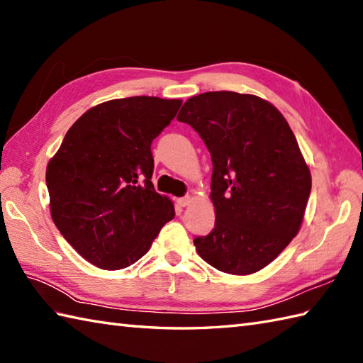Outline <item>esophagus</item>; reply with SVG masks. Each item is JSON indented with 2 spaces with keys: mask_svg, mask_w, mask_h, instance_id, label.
<instances>
[{
  "mask_svg": "<svg viewBox=\"0 0 363 363\" xmlns=\"http://www.w3.org/2000/svg\"><path fill=\"white\" fill-rule=\"evenodd\" d=\"M190 201H191L190 196H184V198L177 199V206H179V207H186V206L190 204Z\"/></svg>",
  "mask_w": 363,
  "mask_h": 363,
  "instance_id": "1",
  "label": "esophagus"
}]
</instances>
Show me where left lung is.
Segmentation results:
<instances>
[{
	"label": "left lung",
	"instance_id": "obj_1",
	"mask_svg": "<svg viewBox=\"0 0 363 363\" xmlns=\"http://www.w3.org/2000/svg\"><path fill=\"white\" fill-rule=\"evenodd\" d=\"M212 157L215 228L196 237L207 264L251 274L273 262L298 234L312 179L282 113L265 99L235 91L189 98L177 115Z\"/></svg>",
	"mask_w": 363,
	"mask_h": 363
}]
</instances>
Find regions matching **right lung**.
Segmentation results:
<instances>
[{
	"label": "right lung",
	"instance_id": "obj_1",
	"mask_svg": "<svg viewBox=\"0 0 363 363\" xmlns=\"http://www.w3.org/2000/svg\"><path fill=\"white\" fill-rule=\"evenodd\" d=\"M181 99L130 96L91 107L46 167L54 225L90 264L121 269L145 256L174 207L151 182V143Z\"/></svg>",
	"mask_w": 363,
	"mask_h": 363
}]
</instances>
